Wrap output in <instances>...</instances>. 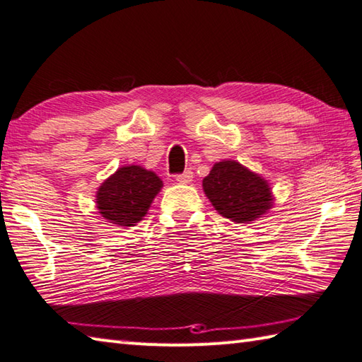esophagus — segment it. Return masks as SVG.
I'll return each mask as SVG.
<instances>
[{
    "label": "esophagus",
    "mask_w": 362,
    "mask_h": 362,
    "mask_svg": "<svg viewBox=\"0 0 362 362\" xmlns=\"http://www.w3.org/2000/svg\"><path fill=\"white\" fill-rule=\"evenodd\" d=\"M175 180L180 183H189L191 180H193V171H191V169H187V171H183L182 174H177Z\"/></svg>",
    "instance_id": "obj_1"
}]
</instances>
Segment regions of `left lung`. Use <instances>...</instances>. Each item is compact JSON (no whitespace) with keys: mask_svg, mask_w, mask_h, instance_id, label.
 <instances>
[{"mask_svg":"<svg viewBox=\"0 0 362 362\" xmlns=\"http://www.w3.org/2000/svg\"><path fill=\"white\" fill-rule=\"evenodd\" d=\"M202 183L214 209L235 222L257 219L272 205L271 188L266 180L238 161H219Z\"/></svg>","mask_w":362,"mask_h":362,"instance_id":"obj_1","label":"left lung"}]
</instances>
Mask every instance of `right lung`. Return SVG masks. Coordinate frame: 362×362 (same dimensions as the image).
<instances>
[{
	"label": "right lung",
	"mask_w": 362,
	"mask_h": 362,
	"mask_svg": "<svg viewBox=\"0 0 362 362\" xmlns=\"http://www.w3.org/2000/svg\"><path fill=\"white\" fill-rule=\"evenodd\" d=\"M160 188L161 180L152 171L141 166L119 168L98 191L99 213L112 224L135 226L148 213Z\"/></svg>",
	"instance_id": "1"
}]
</instances>
